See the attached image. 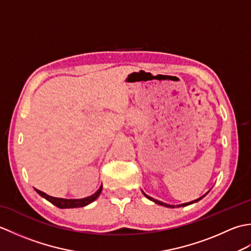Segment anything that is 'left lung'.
<instances>
[{
  "label": "left lung",
  "mask_w": 251,
  "mask_h": 251,
  "mask_svg": "<svg viewBox=\"0 0 251 251\" xmlns=\"http://www.w3.org/2000/svg\"><path fill=\"white\" fill-rule=\"evenodd\" d=\"M145 194V193H143ZM145 196L147 197V199H149V200H151V201H153L154 202H156V204H158V205H162V206H165V207H168V208H175V205H168V204H165V202H163V201H156V200H154V199H152L151 196H148L147 194H145ZM205 196V195H204ZM204 196H201V197H200V199H197V200H195V201H190V202H185V204H181V205H178L177 207H180V206H182V207H184V206H188V205H191V204H193V202H196V201H199L200 200H201L202 197Z\"/></svg>",
  "instance_id": "left-lung-1"
}]
</instances>
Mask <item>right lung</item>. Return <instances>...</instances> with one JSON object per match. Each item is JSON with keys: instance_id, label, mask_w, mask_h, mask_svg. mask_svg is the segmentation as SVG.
Masks as SVG:
<instances>
[{"instance_id": "obj_1", "label": "right lung", "mask_w": 251, "mask_h": 251, "mask_svg": "<svg viewBox=\"0 0 251 251\" xmlns=\"http://www.w3.org/2000/svg\"><path fill=\"white\" fill-rule=\"evenodd\" d=\"M35 191L39 193L42 197H44L49 201H50L52 205L57 206L58 208H76V207H84L90 202H93L95 200L98 199V196L100 195L101 191H102V185L100 186L99 190L96 192L95 194H93L92 196H88V197H85V199H81V200H66V199H58V197H52L45 194L44 192H42L40 190H36Z\"/></svg>"}]
</instances>
